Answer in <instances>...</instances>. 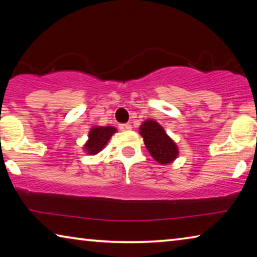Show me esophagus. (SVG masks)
<instances>
[{
  "mask_svg": "<svg viewBox=\"0 0 257 257\" xmlns=\"http://www.w3.org/2000/svg\"><path fill=\"white\" fill-rule=\"evenodd\" d=\"M119 129L122 130V132H127V130L132 129V124H130V123H121V124H119Z\"/></svg>",
  "mask_w": 257,
  "mask_h": 257,
  "instance_id": "1",
  "label": "esophagus"
}]
</instances>
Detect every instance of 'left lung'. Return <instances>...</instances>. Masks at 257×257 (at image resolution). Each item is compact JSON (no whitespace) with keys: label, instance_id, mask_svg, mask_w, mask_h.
I'll list each match as a JSON object with an SVG mask.
<instances>
[{"label":"left lung","instance_id":"left-lung-1","mask_svg":"<svg viewBox=\"0 0 257 257\" xmlns=\"http://www.w3.org/2000/svg\"><path fill=\"white\" fill-rule=\"evenodd\" d=\"M139 134L144 138L147 151L160 164L172 163L177 159L178 147L168 136L162 125L154 120H146L139 127Z\"/></svg>","mask_w":257,"mask_h":257}]
</instances>
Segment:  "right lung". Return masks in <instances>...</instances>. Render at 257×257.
Here are the masks:
<instances>
[{
    "label": "right lung",
    "mask_w": 257,
    "mask_h": 257,
    "mask_svg": "<svg viewBox=\"0 0 257 257\" xmlns=\"http://www.w3.org/2000/svg\"><path fill=\"white\" fill-rule=\"evenodd\" d=\"M115 132L116 129L114 127H110V125H107V127H101V125L93 127L89 130L88 141L84 145L85 152H87L88 155L97 154L105 147L112 135Z\"/></svg>",
    "instance_id": "obj_1"
}]
</instances>
